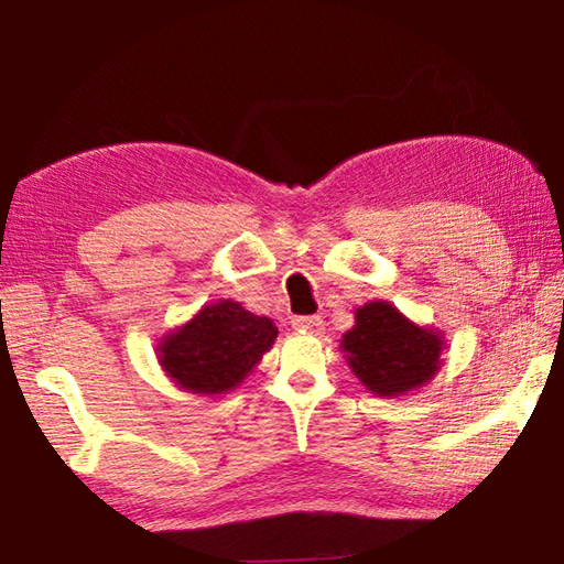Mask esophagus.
<instances>
[{"label": "esophagus", "instance_id": "1", "mask_svg": "<svg viewBox=\"0 0 564 564\" xmlns=\"http://www.w3.org/2000/svg\"><path fill=\"white\" fill-rule=\"evenodd\" d=\"M293 328L301 333H321L323 330V318L321 316H295Z\"/></svg>", "mask_w": 564, "mask_h": 564}]
</instances>
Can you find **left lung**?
<instances>
[{
    "mask_svg": "<svg viewBox=\"0 0 564 564\" xmlns=\"http://www.w3.org/2000/svg\"><path fill=\"white\" fill-rule=\"evenodd\" d=\"M352 373L380 398L423 388L441 370L445 340L420 328L388 301H370L356 311V326L340 340Z\"/></svg>",
    "mask_w": 564,
    "mask_h": 564,
    "instance_id": "8db88e82",
    "label": "left lung"
}]
</instances>
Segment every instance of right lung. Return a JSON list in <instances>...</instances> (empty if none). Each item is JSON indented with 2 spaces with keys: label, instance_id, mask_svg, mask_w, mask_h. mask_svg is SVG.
I'll return each instance as SVG.
<instances>
[{
  "label": "right lung",
  "instance_id": "1",
  "mask_svg": "<svg viewBox=\"0 0 564 564\" xmlns=\"http://www.w3.org/2000/svg\"><path fill=\"white\" fill-rule=\"evenodd\" d=\"M275 336L271 318L253 316L228 299L204 305L184 326L166 333L156 350L161 368L178 388L218 395L243 383Z\"/></svg>",
  "mask_w": 564,
  "mask_h": 564
}]
</instances>
